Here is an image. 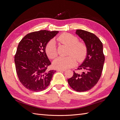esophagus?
I'll return each mask as SVG.
<instances>
[{"label":"esophagus","instance_id":"1","mask_svg":"<svg viewBox=\"0 0 120 120\" xmlns=\"http://www.w3.org/2000/svg\"><path fill=\"white\" fill-rule=\"evenodd\" d=\"M57 71H66V70H60V69H59V70H57Z\"/></svg>","mask_w":120,"mask_h":120}]
</instances>
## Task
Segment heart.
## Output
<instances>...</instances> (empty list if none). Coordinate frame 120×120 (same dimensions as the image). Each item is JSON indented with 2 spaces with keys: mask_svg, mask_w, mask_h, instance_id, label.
<instances>
[{
  "mask_svg": "<svg viewBox=\"0 0 120 120\" xmlns=\"http://www.w3.org/2000/svg\"><path fill=\"white\" fill-rule=\"evenodd\" d=\"M57 41L63 45L70 47L69 54L67 57H59L53 61V67L57 69L65 70L73 67L77 60L80 61L85 59L87 53V48L85 43L79 42L78 38L70 34H61L56 38ZM45 52L50 59H54L57 56L56 42L53 40L49 41L45 46Z\"/></svg>",
  "mask_w": 120,
  "mask_h": 120,
  "instance_id": "obj_1",
  "label": "heart"
}]
</instances>
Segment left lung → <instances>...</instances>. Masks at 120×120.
Segmentation results:
<instances>
[{
  "mask_svg": "<svg viewBox=\"0 0 120 120\" xmlns=\"http://www.w3.org/2000/svg\"><path fill=\"white\" fill-rule=\"evenodd\" d=\"M75 33L84 42L87 53L85 59L78 67L83 71L79 74L74 71L73 75L68 82L72 89L83 92L93 88L101 77L105 61L103 45L100 39L91 32L77 30Z\"/></svg>",
  "mask_w": 120,
  "mask_h": 120,
  "instance_id": "left-lung-1",
  "label": "left lung"
}]
</instances>
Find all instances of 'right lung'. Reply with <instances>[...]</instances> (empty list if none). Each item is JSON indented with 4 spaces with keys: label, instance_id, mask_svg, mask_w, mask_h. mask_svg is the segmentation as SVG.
<instances>
[{
    "label": "right lung",
    "instance_id": "obj_1",
    "mask_svg": "<svg viewBox=\"0 0 120 120\" xmlns=\"http://www.w3.org/2000/svg\"><path fill=\"white\" fill-rule=\"evenodd\" d=\"M59 33L46 30L32 32L21 40L14 56L17 75L28 90L39 92L49 85L56 71H48L51 64L45 52L46 45Z\"/></svg>",
    "mask_w": 120,
    "mask_h": 120
}]
</instances>
